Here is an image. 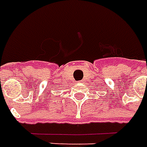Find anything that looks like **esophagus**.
I'll return each instance as SVG.
<instances>
[{"label": "esophagus", "mask_w": 147, "mask_h": 147, "mask_svg": "<svg viewBox=\"0 0 147 147\" xmlns=\"http://www.w3.org/2000/svg\"><path fill=\"white\" fill-rule=\"evenodd\" d=\"M79 82V84H82V82Z\"/></svg>", "instance_id": "esophagus-1"}]
</instances>
